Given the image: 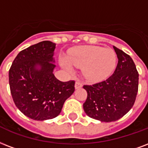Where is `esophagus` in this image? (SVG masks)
<instances>
[{"label":"esophagus","instance_id":"esophagus-1","mask_svg":"<svg viewBox=\"0 0 148 148\" xmlns=\"http://www.w3.org/2000/svg\"><path fill=\"white\" fill-rule=\"evenodd\" d=\"M82 83L81 82H79V81H77V82H76V83H75V88L77 89V88H82Z\"/></svg>","mask_w":148,"mask_h":148}]
</instances>
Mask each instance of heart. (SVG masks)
<instances>
[{"label":"heart","mask_w":148,"mask_h":148,"mask_svg":"<svg viewBox=\"0 0 148 148\" xmlns=\"http://www.w3.org/2000/svg\"><path fill=\"white\" fill-rule=\"evenodd\" d=\"M72 65L82 68L85 78L91 82H99L107 78L114 71L116 55L111 49L99 47H84L74 49L67 57ZM68 62L62 60V65L71 70Z\"/></svg>","instance_id":"1"}]
</instances>
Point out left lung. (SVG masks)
Returning <instances> with one entry per match:
<instances>
[{
	"label": "left lung",
	"instance_id": "1",
	"mask_svg": "<svg viewBox=\"0 0 148 148\" xmlns=\"http://www.w3.org/2000/svg\"><path fill=\"white\" fill-rule=\"evenodd\" d=\"M118 57L115 71L106 80L84 84L87 91L84 110L89 117L101 122H114L126 115L134 106L137 92L139 74L130 56L113 47Z\"/></svg>",
	"mask_w": 148,
	"mask_h": 148
}]
</instances>
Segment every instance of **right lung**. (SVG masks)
<instances>
[{
  "mask_svg": "<svg viewBox=\"0 0 148 148\" xmlns=\"http://www.w3.org/2000/svg\"><path fill=\"white\" fill-rule=\"evenodd\" d=\"M56 44L42 41L21 50L9 70V85L16 107L35 120H47L60 113L74 93V81L63 82L54 76ZM40 66L39 70L35 68Z\"/></svg>",
  "mask_w": 148,
  "mask_h": 148,
  "instance_id": "obj_1",
  "label": "right lung"
}]
</instances>
